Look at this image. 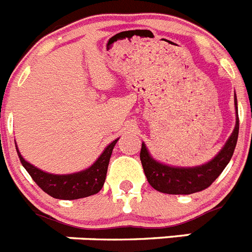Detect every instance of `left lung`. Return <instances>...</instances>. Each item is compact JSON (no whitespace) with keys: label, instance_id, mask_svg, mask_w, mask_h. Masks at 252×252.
Masks as SVG:
<instances>
[{"label":"left lung","instance_id":"8db88e82","mask_svg":"<svg viewBox=\"0 0 252 252\" xmlns=\"http://www.w3.org/2000/svg\"><path fill=\"white\" fill-rule=\"evenodd\" d=\"M235 106L236 126L231 137L217 156L205 165L198 166V167H171V166L163 165L155 161L150 156L144 143H142L139 157H141L144 175L151 187L157 191L165 192V194H183V195L202 191L208 187H211L213 181L222 174L224 167L228 165L229 159L232 158V155L235 152L238 138V128H240L236 95Z\"/></svg>","mask_w":252,"mask_h":252}]
</instances>
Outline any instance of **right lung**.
Returning <instances> with one entry per match:
<instances>
[{"label": "right lung", "mask_w": 252, "mask_h": 252, "mask_svg": "<svg viewBox=\"0 0 252 252\" xmlns=\"http://www.w3.org/2000/svg\"><path fill=\"white\" fill-rule=\"evenodd\" d=\"M117 142L118 139L111 142L91 167L86 168L85 171L69 175H53L41 171L32 166V163L26 162L19 150L16 151L21 165L25 167L32 180L43 191L56 199L73 200V199L94 195L101 190L105 183V178H106V172H108L111 152H113V148Z\"/></svg>", "instance_id": "right-lung-1"}]
</instances>
